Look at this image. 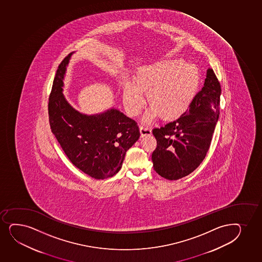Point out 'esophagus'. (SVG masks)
<instances>
[{"instance_id":"obj_1","label":"esophagus","mask_w":262,"mask_h":262,"mask_svg":"<svg viewBox=\"0 0 262 262\" xmlns=\"http://www.w3.org/2000/svg\"><path fill=\"white\" fill-rule=\"evenodd\" d=\"M140 132H141V136H145L147 135H151V129L148 126H140Z\"/></svg>"}]
</instances>
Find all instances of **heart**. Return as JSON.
Here are the masks:
<instances>
[{
  "label": "heart",
  "instance_id": "1",
  "mask_svg": "<svg viewBox=\"0 0 262 262\" xmlns=\"http://www.w3.org/2000/svg\"><path fill=\"white\" fill-rule=\"evenodd\" d=\"M199 69L192 63L168 59L146 66L139 70L135 83L127 81L123 89L126 111L136 116L145 104L144 93L152 104L144 116L149 123L163 115L167 120L180 117L190 108L199 90Z\"/></svg>",
  "mask_w": 262,
  "mask_h": 262
}]
</instances>
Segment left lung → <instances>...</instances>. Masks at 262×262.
<instances>
[{
    "label": "left lung",
    "mask_w": 262,
    "mask_h": 262,
    "mask_svg": "<svg viewBox=\"0 0 262 262\" xmlns=\"http://www.w3.org/2000/svg\"><path fill=\"white\" fill-rule=\"evenodd\" d=\"M221 86L213 70L208 69L205 84L192 104L178 120L154 128L157 148L154 168L168 180L184 178L204 161L220 117Z\"/></svg>",
    "instance_id": "8db88e82"
}]
</instances>
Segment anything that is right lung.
<instances>
[{
	"label": "right lung",
	"instance_id": "1",
	"mask_svg": "<svg viewBox=\"0 0 262 262\" xmlns=\"http://www.w3.org/2000/svg\"><path fill=\"white\" fill-rule=\"evenodd\" d=\"M72 53L57 70L49 98L51 132L73 165L95 179L112 178L119 172L126 151L140 137L136 120L118 109L98 115L81 114L63 96V78Z\"/></svg>",
	"mask_w": 262,
	"mask_h": 262
}]
</instances>
